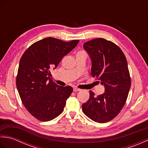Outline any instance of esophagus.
<instances>
[{"label": "esophagus", "instance_id": "obj_1", "mask_svg": "<svg viewBox=\"0 0 148 148\" xmlns=\"http://www.w3.org/2000/svg\"><path fill=\"white\" fill-rule=\"evenodd\" d=\"M81 90L80 89H79V88H73V91L74 92H79V91H80Z\"/></svg>", "mask_w": 148, "mask_h": 148}]
</instances>
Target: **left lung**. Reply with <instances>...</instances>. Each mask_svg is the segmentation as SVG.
I'll return each mask as SVG.
<instances>
[{
	"mask_svg": "<svg viewBox=\"0 0 148 148\" xmlns=\"http://www.w3.org/2000/svg\"><path fill=\"white\" fill-rule=\"evenodd\" d=\"M83 48L92 61L91 74L104 86L105 92L96 97L90 91L82 109L92 120L103 123L114 119L126 102L131 86L127 61L117 45L104 39L91 40Z\"/></svg>",
	"mask_w": 148,
	"mask_h": 148,
	"instance_id": "8db88e82",
	"label": "left lung"
}]
</instances>
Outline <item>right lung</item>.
<instances>
[{
	"instance_id": "obj_1",
	"label": "right lung",
	"mask_w": 148,
	"mask_h": 148,
	"mask_svg": "<svg viewBox=\"0 0 148 148\" xmlns=\"http://www.w3.org/2000/svg\"><path fill=\"white\" fill-rule=\"evenodd\" d=\"M79 40L64 42L53 37L39 40L28 48L20 59L16 87L24 106L34 117L48 121L64 111L66 100L73 91L50 78L62 58L76 47Z\"/></svg>"
}]
</instances>
